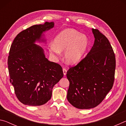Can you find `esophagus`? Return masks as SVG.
<instances>
[{
	"label": "esophagus",
	"instance_id": "1",
	"mask_svg": "<svg viewBox=\"0 0 126 126\" xmlns=\"http://www.w3.org/2000/svg\"><path fill=\"white\" fill-rule=\"evenodd\" d=\"M63 72L64 75L65 76L66 74H67V69H66L65 68H63Z\"/></svg>",
	"mask_w": 126,
	"mask_h": 126
}]
</instances>
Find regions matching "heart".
<instances>
[{
    "label": "heart",
    "mask_w": 126,
    "mask_h": 126,
    "mask_svg": "<svg viewBox=\"0 0 126 126\" xmlns=\"http://www.w3.org/2000/svg\"><path fill=\"white\" fill-rule=\"evenodd\" d=\"M54 44L49 47V52L58 55L60 52L65 51L64 58L69 64L79 62L86 54L90 45L88 37L73 29L62 31L54 39Z\"/></svg>",
    "instance_id": "heart-1"
}]
</instances>
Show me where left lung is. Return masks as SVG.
Wrapping results in <instances>:
<instances>
[{
	"label": "left lung",
	"instance_id": "obj_1",
	"mask_svg": "<svg viewBox=\"0 0 126 126\" xmlns=\"http://www.w3.org/2000/svg\"><path fill=\"white\" fill-rule=\"evenodd\" d=\"M94 43L87 56L70 68L67 99L78 109L97 106L112 89L114 79L116 58L109 40L98 29H92Z\"/></svg>",
	"mask_w": 126,
	"mask_h": 126
}]
</instances>
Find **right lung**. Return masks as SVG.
<instances>
[{
  "label": "right lung",
  "mask_w": 126,
  "mask_h": 126,
  "mask_svg": "<svg viewBox=\"0 0 126 126\" xmlns=\"http://www.w3.org/2000/svg\"><path fill=\"white\" fill-rule=\"evenodd\" d=\"M54 22L33 25L18 34L13 42L8 59L10 82L20 102L37 106L51 98L52 89L63 77L62 68L46 58L36 42H46L44 33Z\"/></svg>",
  "instance_id": "obj_1"
}]
</instances>
